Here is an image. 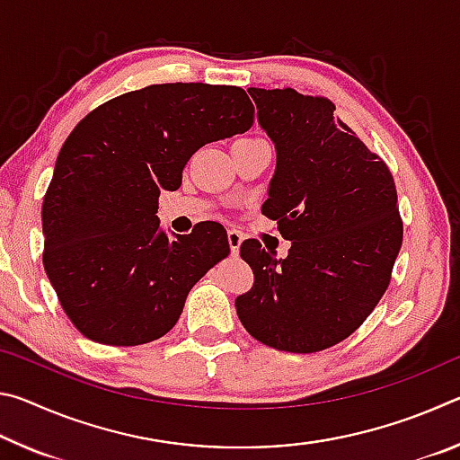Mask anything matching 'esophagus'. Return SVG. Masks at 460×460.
<instances>
[{
  "label": "esophagus",
  "mask_w": 460,
  "mask_h": 460,
  "mask_svg": "<svg viewBox=\"0 0 460 460\" xmlns=\"http://www.w3.org/2000/svg\"><path fill=\"white\" fill-rule=\"evenodd\" d=\"M243 233L239 229H229L227 231V239H229V247H231V253H239V247H241V241H243Z\"/></svg>",
  "instance_id": "obj_1"
}]
</instances>
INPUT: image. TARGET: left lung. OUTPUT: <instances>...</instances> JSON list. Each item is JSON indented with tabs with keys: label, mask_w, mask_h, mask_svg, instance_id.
I'll return each mask as SVG.
<instances>
[{
	"label": "left lung",
	"mask_w": 460,
	"mask_h": 460,
	"mask_svg": "<svg viewBox=\"0 0 460 460\" xmlns=\"http://www.w3.org/2000/svg\"><path fill=\"white\" fill-rule=\"evenodd\" d=\"M278 164L261 215L292 241L276 260L258 239L241 243L255 282L235 300L253 339L286 353L345 341L385 294L403 223L394 176L321 95L247 89Z\"/></svg>",
	"instance_id": "left-lung-1"
}]
</instances>
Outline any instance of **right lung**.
<instances>
[{
    "mask_svg": "<svg viewBox=\"0 0 460 460\" xmlns=\"http://www.w3.org/2000/svg\"><path fill=\"white\" fill-rule=\"evenodd\" d=\"M241 87L164 83L93 109L62 144L42 202L44 270L76 331L115 347L164 337L190 288L229 255L223 225L160 231V190L190 155L253 126Z\"/></svg>",
    "mask_w": 460,
    "mask_h": 460,
    "instance_id": "right-lung-1",
    "label": "right lung"
}]
</instances>
